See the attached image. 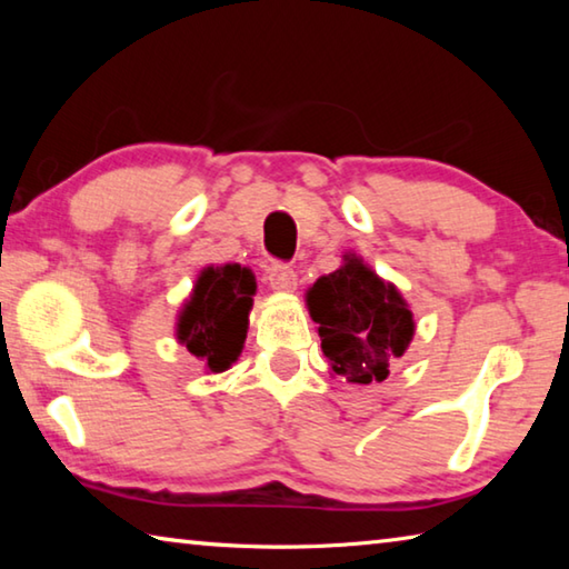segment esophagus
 I'll return each mask as SVG.
<instances>
[{"label": "esophagus", "instance_id": "34e87169", "mask_svg": "<svg viewBox=\"0 0 569 569\" xmlns=\"http://www.w3.org/2000/svg\"><path fill=\"white\" fill-rule=\"evenodd\" d=\"M268 286H271L273 291H281V293L296 291V286H298L296 271L286 263H271L268 266Z\"/></svg>", "mask_w": 569, "mask_h": 569}]
</instances>
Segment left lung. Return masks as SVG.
Listing matches in <instances>:
<instances>
[{"label":"left lung","instance_id":"1","mask_svg":"<svg viewBox=\"0 0 569 569\" xmlns=\"http://www.w3.org/2000/svg\"><path fill=\"white\" fill-rule=\"evenodd\" d=\"M306 306L319 323L331 371L349 383H381L413 339V316L397 286L356 253H346L341 268L308 288Z\"/></svg>","mask_w":569,"mask_h":569}]
</instances>
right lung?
I'll use <instances>...</instances> for the list:
<instances>
[{
	"label": "right lung",
	"mask_w": 569,
	"mask_h": 569,
	"mask_svg": "<svg viewBox=\"0 0 569 569\" xmlns=\"http://www.w3.org/2000/svg\"><path fill=\"white\" fill-rule=\"evenodd\" d=\"M256 276L238 263L208 266L178 316L176 336L208 371L230 369L243 351Z\"/></svg>",
	"instance_id": "obj_1"
}]
</instances>
